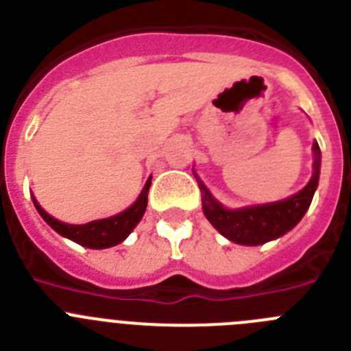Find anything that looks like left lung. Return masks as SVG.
Here are the masks:
<instances>
[{
    "label": "left lung",
    "instance_id": "obj_1",
    "mask_svg": "<svg viewBox=\"0 0 351 351\" xmlns=\"http://www.w3.org/2000/svg\"><path fill=\"white\" fill-rule=\"evenodd\" d=\"M313 175L308 185L298 194L290 195L283 201H276V203L227 210L197 178L199 189L203 194L201 199H203V211L206 219L220 234L238 245H264L271 239L280 238L301 222L311 204V199L318 187V176H320L322 154L317 141L313 143Z\"/></svg>",
    "mask_w": 351,
    "mask_h": 351
}]
</instances>
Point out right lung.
Returning a JSON list of instances; mask_svg holds the SVG:
<instances>
[{
	"mask_svg": "<svg viewBox=\"0 0 351 351\" xmlns=\"http://www.w3.org/2000/svg\"><path fill=\"white\" fill-rule=\"evenodd\" d=\"M150 183H152V178L147 180L143 191H141L140 197L134 201V204L129 206L128 210L122 211V213L113 215L110 219L93 220V222L89 223H82V226H71V223H64L61 222V220L53 219V217H50V215L38 204V201L34 197L33 203L34 208L38 210V213L42 215L43 220H45L56 232H59L61 236H64V238L71 239V241L78 243V245L82 246L94 248V250H101V248H110V246H115L119 245V243H122L129 234H131L132 229L138 226V222H140L141 217H143L145 210H147Z\"/></svg>",
	"mask_w": 351,
	"mask_h": 351,
	"instance_id": "right-lung-1",
	"label": "right lung"
}]
</instances>
